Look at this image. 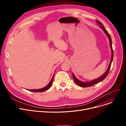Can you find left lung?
Instances as JSON below:
<instances>
[{"instance_id": "left-lung-1", "label": "left lung", "mask_w": 126, "mask_h": 126, "mask_svg": "<svg viewBox=\"0 0 126 126\" xmlns=\"http://www.w3.org/2000/svg\"><path fill=\"white\" fill-rule=\"evenodd\" d=\"M96 21L97 22V24L100 25V27L104 31V32H105V34H106V35L108 36V38H109V41H110V48L111 49V51H112V56H111V61L110 62V63H109V66H108V68H107V70L106 71L105 73L101 77H100L99 78L97 79H95V80H94L93 81H90V82H81L80 81V80H79L77 78H76V77H75V76L74 75V74H72V76H73V78H74V80L75 81V82H76V83L79 85V86L80 87H90V86H91L94 85L98 82H100L101 81H102L103 80H104V79L106 78V77L109 73V70H110V67H111V63L112 62V60H113V49H112V40H111V36L110 35H109V33L107 31V30H106V29L103 26V24L100 22L98 20H96Z\"/></svg>"}]
</instances>
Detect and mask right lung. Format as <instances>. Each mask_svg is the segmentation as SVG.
I'll use <instances>...</instances> for the list:
<instances>
[{
  "instance_id": "add662e5",
  "label": "right lung",
  "mask_w": 126,
  "mask_h": 126,
  "mask_svg": "<svg viewBox=\"0 0 126 126\" xmlns=\"http://www.w3.org/2000/svg\"><path fill=\"white\" fill-rule=\"evenodd\" d=\"M54 76H53V77H52V78L51 79V80H50V81L48 83V84L47 86H46L44 87V88H42L41 89H32V90L29 89L28 90L32 91V92H42L43 91L47 90L51 87V86L52 85V83L53 82V80H54Z\"/></svg>"
}]
</instances>
